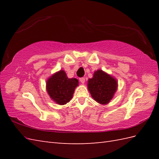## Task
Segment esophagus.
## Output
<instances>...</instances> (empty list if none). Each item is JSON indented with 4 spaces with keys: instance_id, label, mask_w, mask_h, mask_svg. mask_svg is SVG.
I'll use <instances>...</instances> for the list:
<instances>
[{
    "instance_id": "obj_1",
    "label": "esophagus",
    "mask_w": 159,
    "mask_h": 159,
    "mask_svg": "<svg viewBox=\"0 0 159 159\" xmlns=\"http://www.w3.org/2000/svg\"><path fill=\"white\" fill-rule=\"evenodd\" d=\"M80 83H85V78H83V77H82V78H80Z\"/></svg>"
}]
</instances>
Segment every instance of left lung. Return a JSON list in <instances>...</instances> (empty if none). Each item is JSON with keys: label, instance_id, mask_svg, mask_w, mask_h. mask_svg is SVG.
I'll return each mask as SVG.
<instances>
[{"label": "left lung", "instance_id": "left-lung-1", "mask_svg": "<svg viewBox=\"0 0 159 159\" xmlns=\"http://www.w3.org/2000/svg\"><path fill=\"white\" fill-rule=\"evenodd\" d=\"M117 81L102 70H98L87 82V88L93 100L100 104H109L117 89Z\"/></svg>", "mask_w": 159, "mask_h": 159}]
</instances>
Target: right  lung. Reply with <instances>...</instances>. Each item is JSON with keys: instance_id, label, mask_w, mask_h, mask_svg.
Instances as JSON below:
<instances>
[{"instance_id": "1", "label": "right lung", "mask_w": 159, "mask_h": 159, "mask_svg": "<svg viewBox=\"0 0 159 159\" xmlns=\"http://www.w3.org/2000/svg\"><path fill=\"white\" fill-rule=\"evenodd\" d=\"M79 80L75 78L69 79L64 70H61L53 74L46 80V91L52 100L64 105L72 98Z\"/></svg>"}]
</instances>
